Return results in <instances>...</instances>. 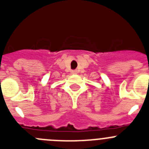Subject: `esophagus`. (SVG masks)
<instances>
[{
    "mask_svg": "<svg viewBox=\"0 0 149 149\" xmlns=\"http://www.w3.org/2000/svg\"><path fill=\"white\" fill-rule=\"evenodd\" d=\"M77 72H78V71L77 70H72V74H77Z\"/></svg>",
    "mask_w": 149,
    "mask_h": 149,
    "instance_id": "obj_1",
    "label": "esophagus"
}]
</instances>
